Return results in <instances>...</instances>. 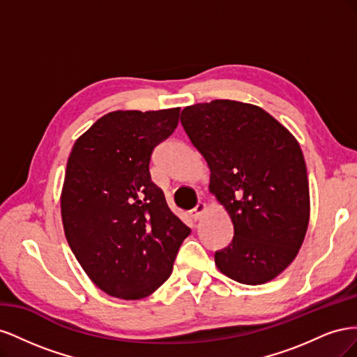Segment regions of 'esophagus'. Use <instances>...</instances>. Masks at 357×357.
I'll use <instances>...</instances> for the list:
<instances>
[{
	"label": "esophagus",
	"instance_id": "esophagus-1",
	"mask_svg": "<svg viewBox=\"0 0 357 357\" xmlns=\"http://www.w3.org/2000/svg\"><path fill=\"white\" fill-rule=\"evenodd\" d=\"M207 208H208L207 204H205V202H198L197 207L190 211L192 219H193V220H199V219L202 218V215L205 214V211H207Z\"/></svg>",
	"mask_w": 357,
	"mask_h": 357
}]
</instances>
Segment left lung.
Returning a JSON list of instances; mask_svg holds the SVG:
<instances>
[{
	"label": "left lung",
	"mask_w": 357,
	"mask_h": 357,
	"mask_svg": "<svg viewBox=\"0 0 357 357\" xmlns=\"http://www.w3.org/2000/svg\"><path fill=\"white\" fill-rule=\"evenodd\" d=\"M180 122L207 160L208 189L234 225L215 266L243 284L271 282L294 262L310 222L298 139L261 107L232 100L185 107Z\"/></svg>",
	"instance_id": "1"
}]
</instances>
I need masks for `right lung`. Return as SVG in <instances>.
Instances as JSON below:
<instances>
[{"label":"right lung","mask_w":357,"mask_h":357,"mask_svg":"<svg viewBox=\"0 0 357 357\" xmlns=\"http://www.w3.org/2000/svg\"><path fill=\"white\" fill-rule=\"evenodd\" d=\"M180 109L116 110L82 134L61 192L66 238L83 271L107 295L143 299L164 284L190 229L150 177L153 149Z\"/></svg>","instance_id":"right-lung-1"}]
</instances>
